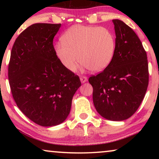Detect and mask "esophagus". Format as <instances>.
Segmentation results:
<instances>
[{"label": "esophagus", "instance_id": "esophagus-1", "mask_svg": "<svg viewBox=\"0 0 159 159\" xmlns=\"http://www.w3.org/2000/svg\"><path fill=\"white\" fill-rule=\"evenodd\" d=\"M80 80H81L82 83H84V82L88 80V79H87L85 76H81V77H80Z\"/></svg>", "mask_w": 159, "mask_h": 159}]
</instances>
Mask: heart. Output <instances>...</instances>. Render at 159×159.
<instances>
[{
	"label": "heart",
	"mask_w": 159,
	"mask_h": 159,
	"mask_svg": "<svg viewBox=\"0 0 159 159\" xmlns=\"http://www.w3.org/2000/svg\"><path fill=\"white\" fill-rule=\"evenodd\" d=\"M115 38L106 27L75 25L67 30L61 43L54 47L56 57L68 71H74L77 58L84 67L94 72L103 70L111 61Z\"/></svg>",
	"instance_id": "obj_1"
}]
</instances>
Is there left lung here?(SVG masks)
Listing matches in <instances>:
<instances>
[{"label": "left lung", "instance_id": "8db88e82", "mask_svg": "<svg viewBox=\"0 0 159 159\" xmlns=\"http://www.w3.org/2000/svg\"><path fill=\"white\" fill-rule=\"evenodd\" d=\"M116 33L114 53L108 66L89 77L98 114L108 120L122 121L138 109L149 81L147 53L131 27L112 20Z\"/></svg>", "mask_w": 159, "mask_h": 159}]
</instances>
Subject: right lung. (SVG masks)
I'll return each mask as SVG.
<instances>
[{
  "mask_svg": "<svg viewBox=\"0 0 159 159\" xmlns=\"http://www.w3.org/2000/svg\"><path fill=\"white\" fill-rule=\"evenodd\" d=\"M61 24L36 23L15 40L8 76L12 96L21 111L43 127L62 123L81 86L80 77L56 57L53 41Z\"/></svg>",
  "mask_w": 159,
  "mask_h": 159,
  "instance_id": "add662e5",
  "label": "right lung"
}]
</instances>
